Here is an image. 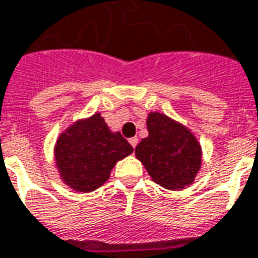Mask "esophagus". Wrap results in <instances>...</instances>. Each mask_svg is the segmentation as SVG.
I'll return each mask as SVG.
<instances>
[{
	"label": "esophagus",
	"mask_w": 258,
	"mask_h": 258,
	"mask_svg": "<svg viewBox=\"0 0 258 258\" xmlns=\"http://www.w3.org/2000/svg\"><path fill=\"white\" fill-rule=\"evenodd\" d=\"M129 143L132 145V148L135 149V148L138 146V143H139V139H138L136 136H135V138H131V139H129Z\"/></svg>",
	"instance_id": "esophagus-1"
}]
</instances>
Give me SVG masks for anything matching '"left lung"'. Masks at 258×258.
I'll return each mask as SVG.
<instances>
[{
    "label": "left lung",
    "instance_id": "8db88e82",
    "mask_svg": "<svg viewBox=\"0 0 258 258\" xmlns=\"http://www.w3.org/2000/svg\"><path fill=\"white\" fill-rule=\"evenodd\" d=\"M146 126L149 135L136 146L135 155L152 180L169 190L191 184L202 167V146L195 135L159 112H150Z\"/></svg>",
    "mask_w": 258,
    "mask_h": 258
}]
</instances>
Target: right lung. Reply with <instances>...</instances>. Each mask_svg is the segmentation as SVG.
I'll return each instance as SVG.
<instances>
[{"instance_id": "1", "label": "right lung", "mask_w": 258, "mask_h": 258, "mask_svg": "<svg viewBox=\"0 0 258 258\" xmlns=\"http://www.w3.org/2000/svg\"><path fill=\"white\" fill-rule=\"evenodd\" d=\"M133 152L119 132H112L101 113L79 119L55 143V163L71 189L89 193L101 187L119 160Z\"/></svg>"}]
</instances>
